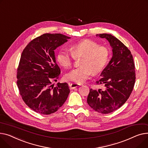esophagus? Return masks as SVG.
<instances>
[{"mask_svg":"<svg viewBox=\"0 0 148 148\" xmlns=\"http://www.w3.org/2000/svg\"><path fill=\"white\" fill-rule=\"evenodd\" d=\"M79 85H80L78 84H76V83H70V84H69V86H70L71 89H74V88L77 87V86Z\"/></svg>","mask_w":148,"mask_h":148,"instance_id":"34e87169","label":"esophagus"}]
</instances>
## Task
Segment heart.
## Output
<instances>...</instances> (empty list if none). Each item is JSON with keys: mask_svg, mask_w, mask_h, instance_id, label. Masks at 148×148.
I'll return each mask as SVG.
<instances>
[{"mask_svg": "<svg viewBox=\"0 0 148 148\" xmlns=\"http://www.w3.org/2000/svg\"><path fill=\"white\" fill-rule=\"evenodd\" d=\"M69 51L60 49L57 54V61L64 68L71 67L74 57L82 56L81 66L76 67L65 75L66 79L77 84H81L92 75V72L97 73L105 67L109 58L110 51L105 46L90 39H83L69 47Z\"/></svg>", "mask_w": 148, "mask_h": 148, "instance_id": "1", "label": "heart"}]
</instances>
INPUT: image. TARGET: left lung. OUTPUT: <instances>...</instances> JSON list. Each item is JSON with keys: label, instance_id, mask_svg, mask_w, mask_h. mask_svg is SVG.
I'll list each match as a JSON object with an SVG mask.
<instances>
[{"label": "left lung", "instance_id": "left-lung-1", "mask_svg": "<svg viewBox=\"0 0 148 148\" xmlns=\"http://www.w3.org/2000/svg\"><path fill=\"white\" fill-rule=\"evenodd\" d=\"M106 38L112 47L113 56L96 85L105 86L103 90H90L87 103L94 110L108 114L122 106L133 90L136 72L133 56L128 48L110 34H96Z\"/></svg>", "mask_w": 148, "mask_h": 148}]
</instances>
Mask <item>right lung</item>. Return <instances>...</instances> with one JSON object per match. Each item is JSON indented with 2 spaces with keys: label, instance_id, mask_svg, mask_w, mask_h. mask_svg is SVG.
Here are the masks:
<instances>
[{
  "label": "right lung",
  "instance_id": "right-lung-1",
  "mask_svg": "<svg viewBox=\"0 0 148 148\" xmlns=\"http://www.w3.org/2000/svg\"><path fill=\"white\" fill-rule=\"evenodd\" d=\"M69 38L60 33H44L31 40L22 52L16 71L17 86L25 105L40 114L57 111L70 92L67 83L52 84L61 72L54 51Z\"/></svg>",
  "mask_w": 148,
  "mask_h": 148
}]
</instances>
